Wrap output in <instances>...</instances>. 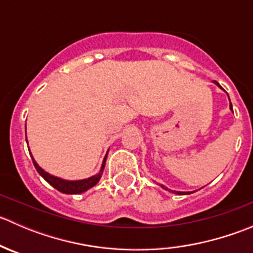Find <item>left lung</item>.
<instances>
[{
    "label": "left lung",
    "mask_w": 253,
    "mask_h": 253,
    "mask_svg": "<svg viewBox=\"0 0 253 253\" xmlns=\"http://www.w3.org/2000/svg\"><path fill=\"white\" fill-rule=\"evenodd\" d=\"M213 83H214V84H216V85H218L219 88H220V89H223V88H221V86H220V84L218 83V82L213 81ZM228 96H229V95H228ZM229 100H230V99H229ZM230 110L233 111V105H231V103H230ZM160 186H162V188H164V190L169 191V192L176 193V195H191V193H193V192H195V191H192V192H181V191H172V190H170V188H168L167 186H164V185H160Z\"/></svg>",
    "instance_id": "left-lung-1"
}]
</instances>
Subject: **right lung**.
<instances>
[{
  "mask_svg": "<svg viewBox=\"0 0 253 253\" xmlns=\"http://www.w3.org/2000/svg\"><path fill=\"white\" fill-rule=\"evenodd\" d=\"M27 143H28V141H27ZM28 149H29V148H28ZM29 153H30V150H29ZM108 153H109V150L106 152L105 157H104L103 164H101V168H100V170H99L98 174L90 176V177H88V178H83V180H66V178H61V177H58V176L48 174L47 171H45V170L42 169V167H39V164L35 162V159H34V157L32 155V153H30V155H32L33 164H34L37 171L39 172V175L42 176V177L44 178L46 182L50 183L53 188H56V190L60 191V192L66 193V195H78V193H83V192H85V191H88L89 188L94 187V186H95L96 183L100 181L101 175H103L104 169H105V162H106V158H108Z\"/></svg>",
  "mask_w": 253,
  "mask_h": 253,
  "instance_id": "1",
  "label": "right lung"
}]
</instances>
